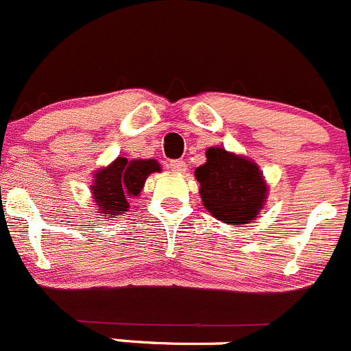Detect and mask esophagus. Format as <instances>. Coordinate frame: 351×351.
<instances>
[{
  "mask_svg": "<svg viewBox=\"0 0 351 351\" xmlns=\"http://www.w3.org/2000/svg\"><path fill=\"white\" fill-rule=\"evenodd\" d=\"M169 169L173 172H186V162L184 160H170Z\"/></svg>",
  "mask_w": 351,
  "mask_h": 351,
  "instance_id": "esophagus-1",
  "label": "esophagus"
}]
</instances>
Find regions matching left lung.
<instances>
[{"label": "left lung", "mask_w": 351, "mask_h": 351, "mask_svg": "<svg viewBox=\"0 0 351 351\" xmlns=\"http://www.w3.org/2000/svg\"><path fill=\"white\" fill-rule=\"evenodd\" d=\"M206 162L195 170L205 208L231 226L255 220L267 202V188L258 165L223 148L206 149Z\"/></svg>", "instance_id": "obj_1"}]
</instances>
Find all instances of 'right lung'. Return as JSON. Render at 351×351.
<instances>
[{
    "instance_id": "obj_1",
    "label": "right lung",
    "mask_w": 351,
    "mask_h": 351,
    "mask_svg": "<svg viewBox=\"0 0 351 351\" xmlns=\"http://www.w3.org/2000/svg\"><path fill=\"white\" fill-rule=\"evenodd\" d=\"M152 172H160V163L156 160H128L123 156L99 169L91 184L93 199L98 210L96 213L113 219L119 213L128 212V198L141 193L146 178Z\"/></svg>"
}]
</instances>
